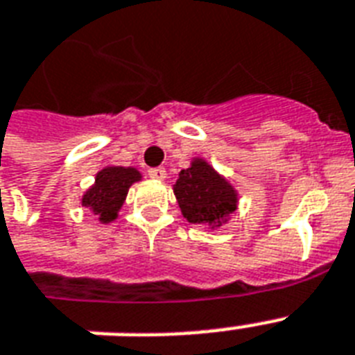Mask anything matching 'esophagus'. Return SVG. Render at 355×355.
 Wrapping results in <instances>:
<instances>
[{
    "label": "esophagus",
    "instance_id": "obj_1",
    "mask_svg": "<svg viewBox=\"0 0 355 355\" xmlns=\"http://www.w3.org/2000/svg\"><path fill=\"white\" fill-rule=\"evenodd\" d=\"M149 177L155 178V180H164L167 177V173L164 167H153V169H149Z\"/></svg>",
    "mask_w": 355,
    "mask_h": 355
}]
</instances>
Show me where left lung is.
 Returning a JSON list of instances; mask_svg holds the SVG:
<instances>
[{
  "instance_id": "left-lung-1",
  "label": "left lung",
  "mask_w": 355,
  "mask_h": 355,
  "mask_svg": "<svg viewBox=\"0 0 355 355\" xmlns=\"http://www.w3.org/2000/svg\"><path fill=\"white\" fill-rule=\"evenodd\" d=\"M182 216L193 225L217 228L237 208V191L202 158H193L173 186Z\"/></svg>"
}]
</instances>
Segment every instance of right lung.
I'll list each match as a JSON object with an SVG mask.
<instances>
[{
  "mask_svg": "<svg viewBox=\"0 0 355 355\" xmlns=\"http://www.w3.org/2000/svg\"><path fill=\"white\" fill-rule=\"evenodd\" d=\"M138 180H141V173L136 167H105L96 175V184L83 195V206L90 208L107 225L118 217L128 188Z\"/></svg>",
  "mask_w": 355,
  "mask_h": 355,
  "instance_id": "add662e5",
  "label": "right lung"
}]
</instances>
